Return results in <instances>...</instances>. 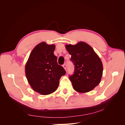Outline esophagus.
Returning a JSON list of instances; mask_svg holds the SVG:
<instances>
[{"label": "esophagus", "instance_id": "1", "mask_svg": "<svg viewBox=\"0 0 125 125\" xmlns=\"http://www.w3.org/2000/svg\"><path fill=\"white\" fill-rule=\"evenodd\" d=\"M62 67H63V68H64V69H65V70L66 69V67H67V66H66V64H63V65H62Z\"/></svg>", "mask_w": 125, "mask_h": 125}]
</instances>
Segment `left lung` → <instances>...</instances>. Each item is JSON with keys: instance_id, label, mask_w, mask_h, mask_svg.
<instances>
[{"instance_id": "obj_1", "label": "left lung", "mask_w": 125, "mask_h": 125, "mask_svg": "<svg viewBox=\"0 0 125 125\" xmlns=\"http://www.w3.org/2000/svg\"><path fill=\"white\" fill-rule=\"evenodd\" d=\"M74 66L73 75H69L74 90L80 93L92 90L99 84L103 74V65L99 57L89 45L83 42L76 45H66Z\"/></svg>"}]
</instances>
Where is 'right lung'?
I'll use <instances>...</instances> for the list:
<instances>
[{
	"label": "right lung",
	"mask_w": 125,
	"mask_h": 125,
	"mask_svg": "<svg viewBox=\"0 0 125 125\" xmlns=\"http://www.w3.org/2000/svg\"><path fill=\"white\" fill-rule=\"evenodd\" d=\"M55 45L42 42L34 48L25 67L26 78L32 88L42 95L57 89L59 79L66 74L54 54Z\"/></svg>",
	"instance_id": "obj_1"
}]
</instances>
